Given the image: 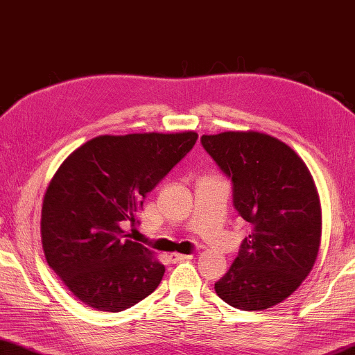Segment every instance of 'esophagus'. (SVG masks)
<instances>
[{
  "label": "esophagus",
  "mask_w": 355,
  "mask_h": 355,
  "mask_svg": "<svg viewBox=\"0 0 355 355\" xmlns=\"http://www.w3.org/2000/svg\"><path fill=\"white\" fill-rule=\"evenodd\" d=\"M191 255H183V253H171V260L173 263H178V261H184V260H191Z\"/></svg>",
  "instance_id": "1"
}]
</instances>
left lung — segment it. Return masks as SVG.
I'll use <instances>...</instances> for the list:
<instances>
[{"label":"left lung","instance_id":"obj_1","mask_svg":"<svg viewBox=\"0 0 355 355\" xmlns=\"http://www.w3.org/2000/svg\"><path fill=\"white\" fill-rule=\"evenodd\" d=\"M202 146L231 178L234 207L252 232L215 292L230 306L263 311L282 303L319 255L322 209L314 178L287 144L263 132L202 135Z\"/></svg>","mask_w":355,"mask_h":355}]
</instances>
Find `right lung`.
Instances as JSON below:
<instances>
[{
    "mask_svg": "<svg viewBox=\"0 0 355 355\" xmlns=\"http://www.w3.org/2000/svg\"><path fill=\"white\" fill-rule=\"evenodd\" d=\"M198 140L177 134L98 135L76 148L47 184L41 209L46 261L89 308L121 313L161 284L155 252L124 239L144 199Z\"/></svg>",
    "mask_w": 355,
    "mask_h": 355,
    "instance_id": "1",
    "label": "right lung"
}]
</instances>
